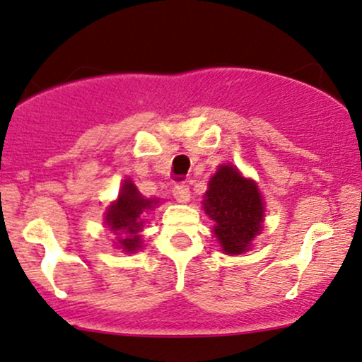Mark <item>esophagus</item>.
I'll return each instance as SVG.
<instances>
[{
  "mask_svg": "<svg viewBox=\"0 0 362 362\" xmlns=\"http://www.w3.org/2000/svg\"><path fill=\"white\" fill-rule=\"evenodd\" d=\"M173 197H175L177 202L180 204H187L190 200V189L189 185L185 184H178L173 187Z\"/></svg>",
  "mask_w": 362,
  "mask_h": 362,
  "instance_id": "1",
  "label": "esophagus"
}]
</instances>
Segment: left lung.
Segmentation results:
<instances>
[{
  "mask_svg": "<svg viewBox=\"0 0 362 362\" xmlns=\"http://www.w3.org/2000/svg\"><path fill=\"white\" fill-rule=\"evenodd\" d=\"M202 206L214 223L212 233L226 255H243L259 234L264 204L258 185L233 165H221L209 180Z\"/></svg>",
  "mask_w": 362,
  "mask_h": 362,
  "instance_id": "1",
  "label": "left lung"
}]
</instances>
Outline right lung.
<instances>
[{"instance_id":"1","label":"right lung","mask_w":362,"mask_h":362,"mask_svg":"<svg viewBox=\"0 0 362 362\" xmlns=\"http://www.w3.org/2000/svg\"><path fill=\"white\" fill-rule=\"evenodd\" d=\"M158 200L145 199L138 192L136 185L129 178H126L121 185L119 195L116 202H112L107 207L106 226L117 236L116 247L123 250L124 252H136L141 247L143 241L139 233H141L143 224V212L155 209Z\"/></svg>"}]
</instances>
